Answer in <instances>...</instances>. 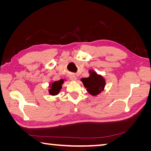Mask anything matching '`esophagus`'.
<instances>
[{
	"mask_svg": "<svg viewBox=\"0 0 151 151\" xmlns=\"http://www.w3.org/2000/svg\"><path fill=\"white\" fill-rule=\"evenodd\" d=\"M69 78L71 81H76V77L75 75H69Z\"/></svg>",
	"mask_w": 151,
	"mask_h": 151,
	"instance_id": "34e87169",
	"label": "esophagus"
}]
</instances>
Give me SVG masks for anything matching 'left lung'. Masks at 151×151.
I'll return each instance as SVG.
<instances>
[{
  "label": "left lung",
  "instance_id": "8db88e82",
  "mask_svg": "<svg viewBox=\"0 0 151 151\" xmlns=\"http://www.w3.org/2000/svg\"><path fill=\"white\" fill-rule=\"evenodd\" d=\"M89 74L90 76L88 77L81 78V81L89 94L92 96H96L104 91L106 85L105 79L93 70H89Z\"/></svg>",
  "mask_w": 151,
  "mask_h": 151
}]
</instances>
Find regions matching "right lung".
Listing matches in <instances>:
<instances>
[{
	"instance_id": "add662e5",
	"label": "right lung",
	"mask_w": 151,
	"mask_h": 151,
	"mask_svg": "<svg viewBox=\"0 0 151 151\" xmlns=\"http://www.w3.org/2000/svg\"><path fill=\"white\" fill-rule=\"evenodd\" d=\"M64 83L63 79H60L59 81H55L52 83H50L49 89H48V93L50 95L55 96L59 93L60 91L62 88V85Z\"/></svg>"
}]
</instances>
